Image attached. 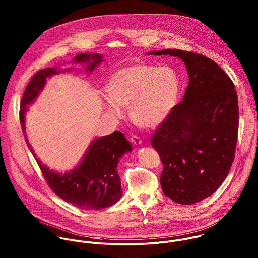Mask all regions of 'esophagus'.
Segmentation results:
<instances>
[{"mask_svg": "<svg viewBox=\"0 0 258 258\" xmlns=\"http://www.w3.org/2000/svg\"><path fill=\"white\" fill-rule=\"evenodd\" d=\"M131 141H132V143L135 144V145H141V144H142V140H141L138 136H133V137L131 138Z\"/></svg>", "mask_w": 258, "mask_h": 258, "instance_id": "esophagus-1", "label": "esophagus"}]
</instances>
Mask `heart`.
Returning <instances> with one entry per match:
<instances>
[{
	"mask_svg": "<svg viewBox=\"0 0 258 258\" xmlns=\"http://www.w3.org/2000/svg\"><path fill=\"white\" fill-rule=\"evenodd\" d=\"M180 81L171 67L134 64L116 70L108 79L105 109L116 117L128 107L132 121L142 128L160 125L175 106Z\"/></svg>",
	"mask_w": 258,
	"mask_h": 258,
	"instance_id": "1",
	"label": "heart"
}]
</instances>
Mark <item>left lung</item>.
Wrapping results in <instances>:
<instances>
[{"mask_svg":"<svg viewBox=\"0 0 258 258\" xmlns=\"http://www.w3.org/2000/svg\"><path fill=\"white\" fill-rule=\"evenodd\" d=\"M148 54L178 57L187 67L183 101L156 130L151 144L164 165V194L179 204H195L220 187L232 166L239 124L237 93L220 66L201 54L178 49Z\"/></svg>","mask_w":258,"mask_h":258,"instance_id":"left-lung-1","label":"left lung"}]
</instances>
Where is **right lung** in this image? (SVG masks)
I'll list each match as a JSON object with an SVG mask.
<instances>
[{
    "mask_svg": "<svg viewBox=\"0 0 258 258\" xmlns=\"http://www.w3.org/2000/svg\"><path fill=\"white\" fill-rule=\"evenodd\" d=\"M103 61L102 55L95 53H82L75 56L73 62L86 64L85 71H93ZM71 69L58 70V67H48L38 71L27 85L21 99L20 122L27 146L37 161L44 178L52 191L61 199L77 208L85 210H100L115 204L122 196L120 178L117 172L119 159L132 146L124 135L118 131L92 141L80 163L72 170L57 173L50 170L36 158L27 135L25 114L28 106L32 104L43 90L46 79Z\"/></svg>",
    "mask_w": 258,
    "mask_h": 258,
    "instance_id": "1",
    "label": "right lung"
}]
</instances>
